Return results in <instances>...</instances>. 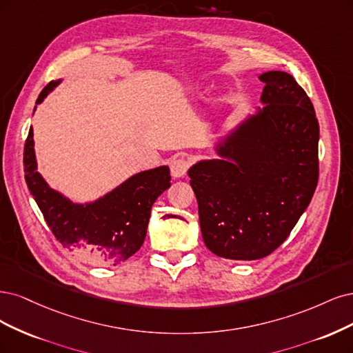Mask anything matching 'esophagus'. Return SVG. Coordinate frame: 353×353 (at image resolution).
Masks as SVG:
<instances>
[{
  "mask_svg": "<svg viewBox=\"0 0 353 353\" xmlns=\"http://www.w3.org/2000/svg\"><path fill=\"white\" fill-rule=\"evenodd\" d=\"M189 168V160L185 157H177L170 164V170H172L173 177H183L188 173Z\"/></svg>",
  "mask_w": 353,
  "mask_h": 353,
  "instance_id": "1",
  "label": "esophagus"
}]
</instances>
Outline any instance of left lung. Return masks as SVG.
<instances>
[{
    "instance_id": "8db88e82",
    "label": "left lung",
    "mask_w": 353,
    "mask_h": 353,
    "mask_svg": "<svg viewBox=\"0 0 353 353\" xmlns=\"http://www.w3.org/2000/svg\"><path fill=\"white\" fill-rule=\"evenodd\" d=\"M256 114L217 143L220 160L189 168L202 239L212 254L252 261L286 241L318 183L320 126L305 90L267 72Z\"/></svg>"
}]
</instances>
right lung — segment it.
<instances>
[{"instance_id": "obj_1", "label": "right lung", "mask_w": 353, "mask_h": 353, "mask_svg": "<svg viewBox=\"0 0 353 353\" xmlns=\"http://www.w3.org/2000/svg\"><path fill=\"white\" fill-rule=\"evenodd\" d=\"M61 81L42 89L37 104ZM33 130L25 143V179L52 234L64 248L92 265H117L141 249L157 198L170 188L167 165L129 177L120 186L89 203H73L51 189L37 172Z\"/></svg>"}]
</instances>
